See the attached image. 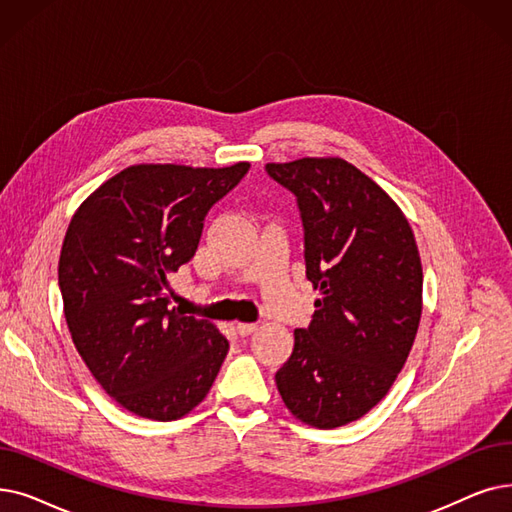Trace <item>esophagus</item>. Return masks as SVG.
Wrapping results in <instances>:
<instances>
[{
    "label": "esophagus",
    "instance_id": "1",
    "mask_svg": "<svg viewBox=\"0 0 512 512\" xmlns=\"http://www.w3.org/2000/svg\"><path fill=\"white\" fill-rule=\"evenodd\" d=\"M255 330H257V324H249V322L247 324H244V322L236 324V332L240 337H249V335H253Z\"/></svg>",
    "mask_w": 512,
    "mask_h": 512
}]
</instances>
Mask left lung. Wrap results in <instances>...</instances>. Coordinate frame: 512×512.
<instances>
[{"label":"left lung","mask_w":512,"mask_h":512,"mask_svg":"<svg viewBox=\"0 0 512 512\" xmlns=\"http://www.w3.org/2000/svg\"><path fill=\"white\" fill-rule=\"evenodd\" d=\"M265 173L295 196L305 276L322 293L276 385L299 420L343 427L381 402L408 360L422 311L416 240L385 190L343 159Z\"/></svg>","instance_id":"obj_1"}]
</instances>
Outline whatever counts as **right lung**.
<instances>
[{
    "label": "right lung",
    "mask_w": 512,
    "mask_h": 512,
    "mask_svg": "<svg viewBox=\"0 0 512 512\" xmlns=\"http://www.w3.org/2000/svg\"><path fill=\"white\" fill-rule=\"evenodd\" d=\"M249 163L224 169L133 165L75 213L58 263L64 318L94 379L142 418L175 420L209 393L230 343L169 301L205 219Z\"/></svg>",
    "instance_id": "add662e5"
}]
</instances>
